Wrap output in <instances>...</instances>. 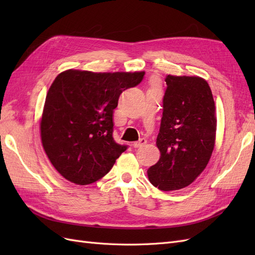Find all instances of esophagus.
<instances>
[{
  "label": "esophagus",
  "mask_w": 255,
  "mask_h": 255,
  "mask_svg": "<svg viewBox=\"0 0 255 255\" xmlns=\"http://www.w3.org/2000/svg\"><path fill=\"white\" fill-rule=\"evenodd\" d=\"M146 143V139H144V138H141V139L139 141H136L133 143L134 148H142L143 145H145Z\"/></svg>",
  "instance_id": "obj_1"
}]
</instances>
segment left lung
I'll return each instance as SVG.
<instances>
[{"mask_svg": "<svg viewBox=\"0 0 255 255\" xmlns=\"http://www.w3.org/2000/svg\"><path fill=\"white\" fill-rule=\"evenodd\" d=\"M157 163L148 169L153 186L170 191L188 186L208 164L217 119L212 90L199 76L167 75Z\"/></svg>", "mask_w": 255, "mask_h": 255, "instance_id": "1", "label": "left lung"}]
</instances>
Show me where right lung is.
I'll return each instance as SVG.
<instances>
[{
	"label": "right lung",
	"mask_w": 255,
	"mask_h": 255,
	"mask_svg": "<svg viewBox=\"0 0 255 255\" xmlns=\"http://www.w3.org/2000/svg\"><path fill=\"white\" fill-rule=\"evenodd\" d=\"M144 72L67 70L48 91L40 121L43 149L66 180L87 185L103 177L128 145L114 140L113 114L122 91Z\"/></svg>",
	"instance_id": "1"
}]
</instances>
